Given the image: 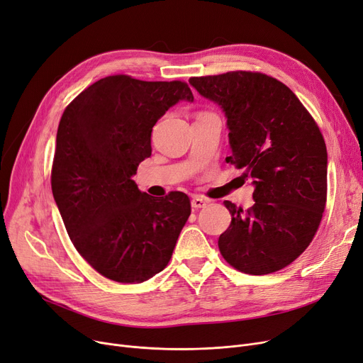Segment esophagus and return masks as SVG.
Instances as JSON below:
<instances>
[{
	"instance_id": "obj_1",
	"label": "esophagus",
	"mask_w": 363,
	"mask_h": 363,
	"mask_svg": "<svg viewBox=\"0 0 363 363\" xmlns=\"http://www.w3.org/2000/svg\"><path fill=\"white\" fill-rule=\"evenodd\" d=\"M208 204V200H204V199H201V197H194L193 200H191V206L194 208V209H201V208H204Z\"/></svg>"
}]
</instances>
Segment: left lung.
<instances>
[{
    "label": "left lung",
    "mask_w": 363,
    "mask_h": 363,
    "mask_svg": "<svg viewBox=\"0 0 363 363\" xmlns=\"http://www.w3.org/2000/svg\"><path fill=\"white\" fill-rule=\"evenodd\" d=\"M190 84L227 117L225 162L252 178L255 204L224 201L231 224L219 235L220 255L246 274L285 269L307 249L326 204L323 136L295 93L261 72L193 77Z\"/></svg>",
    "instance_id": "8db88e82"
}]
</instances>
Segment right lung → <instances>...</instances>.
Returning a JSON list of instances; mask_svg holds the SVG:
<instances>
[{
	"mask_svg": "<svg viewBox=\"0 0 363 363\" xmlns=\"http://www.w3.org/2000/svg\"><path fill=\"white\" fill-rule=\"evenodd\" d=\"M179 101H194L184 82L109 75L62 114L53 197L78 254L106 279L140 283L160 273L191 213L186 194L152 197L132 179L151 155L154 124Z\"/></svg>",
	"mask_w": 363,
	"mask_h": 363,
	"instance_id": "add662e5",
	"label": "right lung"
}]
</instances>
